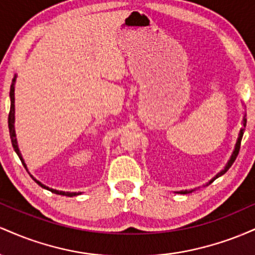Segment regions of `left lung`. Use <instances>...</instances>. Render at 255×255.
Instances as JSON below:
<instances>
[{
    "label": "left lung",
    "mask_w": 255,
    "mask_h": 255,
    "mask_svg": "<svg viewBox=\"0 0 255 255\" xmlns=\"http://www.w3.org/2000/svg\"><path fill=\"white\" fill-rule=\"evenodd\" d=\"M246 124H247V119H246V114L244 115V119H242V125H244V127H242V129L240 130V133H239V136H238V140H236V144H235V147H234V151H233V153H231V156H230V158H229V160H228L227 162V164H225V166L223 169H222L221 171L218 172L217 175H216L215 177H212L211 180L209 181V182H207L206 184H204V187L205 186H209V184H211L213 181L216 180V178H218L219 176H222V175L223 174H225V172H227L228 170H229V168L231 165H233V163L235 162V159H236V157H238V154H239V151H240V145H241V140H242V136H244V131H245V128H246ZM200 188V187H198V188H194V189H186V191H180V192H175V193H177V194H188V193H192V192H194L195 189H199Z\"/></svg>",
    "instance_id": "8db88e82"
}]
</instances>
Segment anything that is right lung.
<instances>
[{
  "label": "right lung",
  "mask_w": 255,
  "mask_h": 255,
  "mask_svg": "<svg viewBox=\"0 0 255 255\" xmlns=\"http://www.w3.org/2000/svg\"><path fill=\"white\" fill-rule=\"evenodd\" d=\"M15 81H16V75L14 77L13 81H11V85H10V92H9V97H10V111H9V116H8V127H9V135H10V139H11V145H13V148L14 151L16 152V154L19 156L20 160H21L22 165L25 166L26 170L28 171L27 169V165H26L24 158L21 156V152L19 150V146H17V141H16V134H15V127H14V122H15V96H14V91H15ZM30 174V172H28ZM30 176L32 177V180H34V182L37 184H39L40 187L44 189H48V191H50L52 193H55V194H60V195H66V197H75V195H79L81 194V192H63V191H57V189H52L50 187L45 186V184H43L40 181H38L37 178H34L32 175L30 174Z\"/></svg>",
  "instance_id": "add662e5"
}]
</instances>
